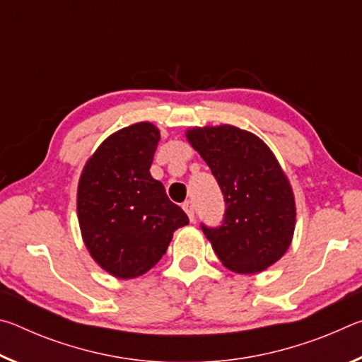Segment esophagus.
Listing matches in <instances>:
<instances>
[{"label":"esophagus","mask_w":362,"mask_h":362,"mask_svg":"<svg viewBox=\"0 0 362 362\" xmlns=\"http://www.w3.org/2000/svg\"><path fill=\"white\" fill-rule=\"evenodd\" d=\"M182 207H183V211L187 212L188 218L193 222V220H194V204L192 203V201H185V203H183Z\"/></svg>","instance_id":"obj_1"}]
</instances>
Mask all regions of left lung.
<instances>
[{
  "instance_id": "8db88e82",
  "label": "left lung",
  "mask_w": 362,
  "mask_h": 362,
  "mask_svg": "<svg viewBox=\"0 0 362 362\" xmlns=\"http://www.w3.org/2000/svg\"><path fill=\"white\" fill-rule=\"evenodd\" d=\"M188 144L211 168L226 204L223 223L203 231L231 272L260 273L289 249L297 222L289 177L269 146L231 124L189 127Z\"/></svg>"
}]
</instances>
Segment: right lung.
Segmentation results:
<instances>
[{
  "instance_id": "add662e5",
  "label": "right lung",
  "mask_w": 362,
  "mask_h": 362,
  "mask_svg": "<svg viewBox=\"0 0 362 362\" xmlns=\"http://www.w3.org/2000/svg\"><path fill=\"white\" fill-rule=\"evenodd\" d=\"M161 134L148 121L113 132L81 170L76 214L94 262L118 279L145 274L166 254L187 214L150 174Z\"/></svg>"
}]
</instances>
